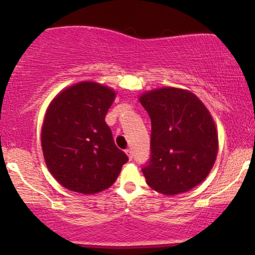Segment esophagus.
Masks as SVG:
<instances>
[{"mask_svg":"<svg viewBox=\"0 0 255 255\" xmlns=\"http://www.w3.org/2000/svg\"><path fill=\"white\" fill-rule=\"evenodd\" d=\"M126 153H127V156L129 157L130 160L133 159V150H131V148H127V150H126Z\"/></svg>","mask_w":255,"mask_h":255,"instance_id":"obj_1","label":"esophagus"}]
</instances>
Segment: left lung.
Returning a JSON list of instances; mask_svg holds the SVG:
<instances>
[{
  "instance_id": "obj_1",
  "label": "left lung",
  "mask_w": 255,
  "mask_h": 255,
  "mask_svg": "<svg viewBox=\"0 0 255 255\" xmlns=\"http://www.w3.org/2000/svg\"><path fill=\"white\" fill-rule=\"evenodd\" d=\"M140 103L151 119V153L141 170L156 191L174 195L192 189L215 164V122L193 93L163 87L145 93Z\"/></svg>"
}]
</instances>
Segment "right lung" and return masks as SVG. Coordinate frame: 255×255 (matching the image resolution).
<instances>
[{
  "label": "right lung",
  "instance_id": "1",
  "mask_svg": "<svg viewBox=\"0 0 255 255\" xmlns=\"http://www.w3.org/2000/svg\"><path fill=\"white\" fill-rule=\"evenodd\" d=\"M114 99L115 92L109 87L84 81L64 90L46 110L43 154L52 176L69 191H104L128 162L105 124Z\"/></svg>",
  "mask_w": 255,
  "mask_h": 255
}]
</instances>
